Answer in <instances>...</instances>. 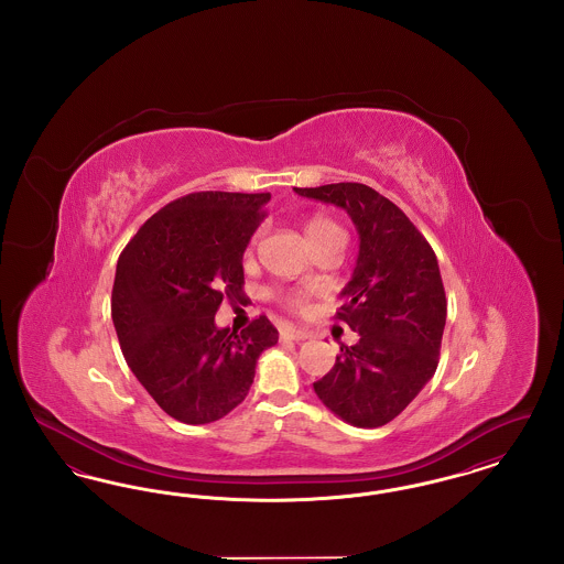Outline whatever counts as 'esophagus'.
I'll return each instance as SVG.
<instances>
[{"label": "esophagus", "instance_id": "34e87169", "mask_svg": "<svg viewBox=\"0 0 564 564\" xmlns=\"http://www.w3.org/2000/svg\"><path fill=\"white\" fill-rule=\"evenodd\" d=\"M281 338H283V340L300 343V340H306V338H308V332L297 329V327H292V325H285V327L281 329Z\"/></svg>", "mask_w": 564, "mask_h": 564}]
</instances>
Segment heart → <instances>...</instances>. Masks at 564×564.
Returning a JSON list of instances; mask_svg holds the SVG:
<instances>
[{"mask_svg": "<svg viewBox=\"0 0 564 564\" xmlns=\"http://www.w3.org/2000/svg\"><path fill=\"white\" fill-rule=\"evenodd\" d=\"M304 232H306V237H308V241L311 242L323 239V237H332V235H345L343 228H340L334 219H329V217H325V215H313V217H308V219L304 221ZM276 300H279L283 306H288L290 311H302V308L306 306L308 295H306V292H300V290H290V292H279Z\"/></svg>", "mask_w": 564, "mask_h": 564, "instance_id": "heart-1", "label": "heart"}]
</instances>
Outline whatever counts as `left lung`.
<instances>
[{
	"label": "left lung",
	"instance_id": "left-lung-1",
	"mask_svg": "<svg viewBox=\"0 0 564 564\" xmlns=\"http://www.w3.org/2000/svg\"><path fill=\"white\" fill-rule=\"evenodd\" d=\"M350 215L359 253L336 319L359 334L334 368L313 382L345 423L375 430L393 421L435 375L446 294L427 239L398 205L364 184L294 188Z\"/></svg>",
	"mask_w": 564,
	"mask_h": 564
}]
</instances>
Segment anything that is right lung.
<instances>
[{
	"instance_id": "1",
	"label": "right lung",
	"mask_w": 564,
	"mask_h": 564,
	"mask_svg": "<svg viewBox=\"0 0 564 564\" xmlns=\"http://www.w3.org/2000/svg\"><path fill=\"white\" fill-rule=\"evenodd\" d=\"M270 194L194 192L152 215L120 253L111 322L129 368L180 423L226 416L249 393L279 332L262 315L241 334L217 327L221 300L241 302L242 253Z\"/></svg>"
}]
</instances>
